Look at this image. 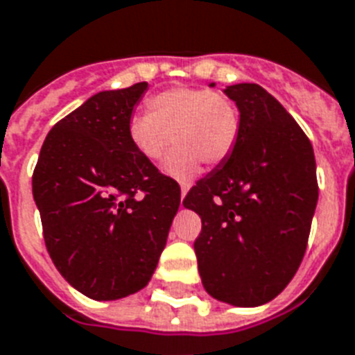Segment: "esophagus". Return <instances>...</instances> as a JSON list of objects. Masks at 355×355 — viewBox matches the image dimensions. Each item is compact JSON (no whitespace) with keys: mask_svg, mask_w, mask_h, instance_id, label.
<instances>
[{"mask_svg":"<svg viewBox=\"0 0 355 355\" xmlns=\"http://www.w3.org/2000/svg\"><path fill=\"white\" fill-rule=\"evenodd\" d=\"M189 189H191V187H189V183H181V203H183V200H185V196H187V192H189Z\"/></svg>","mask_w":355,"mask_h":355,"instance_id":"34e87169","label":"esophagus"}]
</instances>
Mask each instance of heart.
Wrapping results in <instances>:
<instances>
[{"mask_svg": "<svg viewBox=\"0 0 355 355\" xmlns=\"http://www.w3.org/2000/svg\"><path fill=\"white\" fill-rule=\"evenodd\" d=\"M150 113H133L128 139L146 161H164L166 174L191 180L201 168L225 163L240 137V113L232 101L205 87H170L148 101Z\"/></svg>", "mask_w": 355, "mask_h": 355, "instance_id": "1", "label": "heart"}]
</instances>
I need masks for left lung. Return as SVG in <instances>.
<instances>
[{
    "mask_svg": "<svg viewBox=\"0 0 355 355\" xmlns=\"http://www.w3.org/2000/svg\"><path fill=\"white\" fill-rule=\"evenodd\" d=\"M223 93L240 112L236 148L183 205L201 218L194 251L207 293L251 308L273 300L302 262L319 198L315 155L262 86L234 84Z\"/></svg>",
    "mask_w": 355,
    "mask_h": 355,
    "instance_id": "8db88e82",
    "label": "left lung"
}]
</instances>
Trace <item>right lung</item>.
I'll return each instance as SVG.
<instances>
[{
	"mask_svg": "<svg viewBox=\"0 0 355 355\" xmlns=\"http://www.w3.org/2000/svg\"><path fill=\"white\" fill-rule=\"evenodd\" d=\"M146 89L139 82L87 98L47 133L34 168L45 248L62 277L89 299L143 290L180 209V185L128 139Z\"/></svg>",
	"mask_w": 355,
	"mask_h": 355,
	"instance_id": "right-lung-1",
	"label": "right lung"
}]
</instances>
